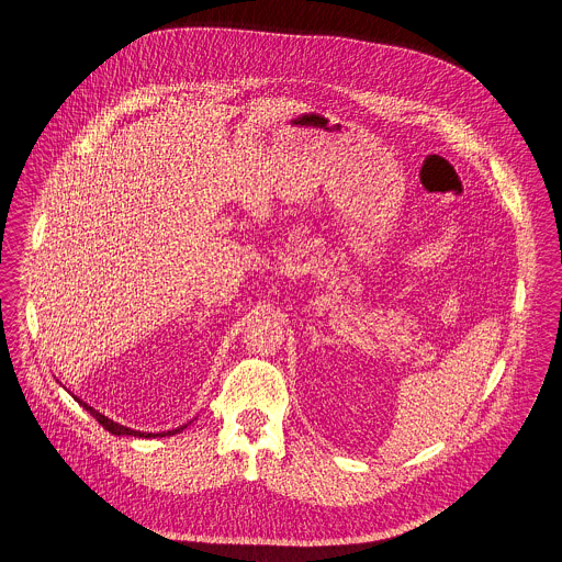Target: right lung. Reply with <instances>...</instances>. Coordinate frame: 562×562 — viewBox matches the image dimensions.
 I'll return each instance as SVG.
<instances>
[{"label":"right lung","instance_id":"add662e5","mask_svg":"<svg viewBox=\"0 0 562 562\" xmlns=\"http://www.w3.org/2000/svg\"><path fill=\"white\" fill-rule=\"evenodd\" d=\"M77 403H79V405H81V407H83V409H86V412H90V416H92V418H97V423H99V425H103V429H105V431H110V434H112V436H135V437L175 436V434H179V431H183V429H186V427H188V425H186V427H181V429H175V431H168V434H157V436H155V434H142V431H133V429H126V427H123V425H119V423H114V420H110V418H105V416H103V414H99V412H97V409H92V407H90V405H86V403H83V401H79V398H77Z\"/></svg>","mask_w":562,"mask_h":562}]
</instances>
